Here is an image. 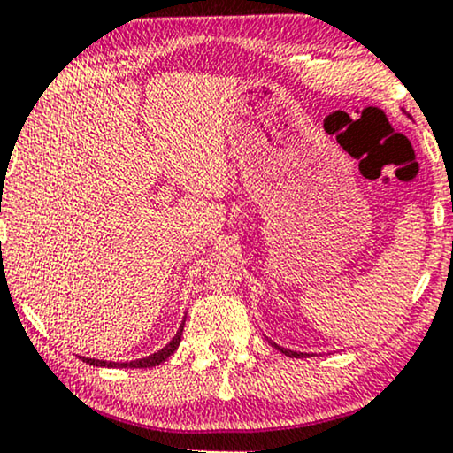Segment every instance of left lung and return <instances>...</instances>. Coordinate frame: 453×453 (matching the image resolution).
Segmentation results:
<instances>
[{"label": "left lung", "instance_id": "1", "mask_svg": "<svg viewBox=\"0 0 453 453\" xmlns=\"http://www.w3.org/2000/svg\"><path fill=\"white\" fill-rule=\"evenodd\" d=\"M272 346H276V350H280V352H284V355H287V357H295V358H301V357H305V355H303V352L287 350V349H282V346H278V344H274V342H272Z\"/></svg>", "mask_w": 453, "mask_h": 453}]
</instances>
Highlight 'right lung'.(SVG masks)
Here are the masks:
<instances>
[{"label":"right lung","mask_w":453,"mask_h":453,"mask_svg":"<svg viewBox=\"0 0 453 453\" xmlns=\"http://www.w3.org/2000/svg\"><path fill=\"white\" fill-rule=\"evenodd\" d=\"M181 334H183V326L179 327V332L175 334V338L171 340L169 344L165 346L163 350L154 352V355L140 358V361H129V363H109V361H96V358H82L88 365H95V367H119V369H146V367H157L163 361H166L173 352L179 349V342H181Z\"/></svg>","instance_id":"obj_1"}]
</instances>
